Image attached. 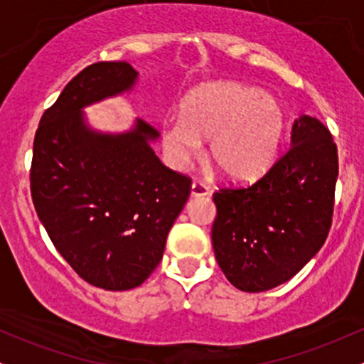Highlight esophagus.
I'll return each instance as SVG.
<instances>
[{
    "mask_svg": "<svg viewBox=\"0 0 364 364\" xmlns=\"http://www.w3.org/2000/svg\"><path fill=\"white\" fill-rule=\"evenodd\" d=\"M210 193V188L202 181H193L191 183V196H205Z\"/></svg>",
    "mask_w": 364,
    "mask_h": 364,
    "instance_id": "obj_1",
    "label": "esophagus"
}]
</instances>
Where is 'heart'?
Instances as JSON below:
<instances>
[{
  "mask_svg": "<svg viewBox=\"0 0 364 364\" xmlns=\"http://www.w3.org/2000/svg\"><path fill=\"white\" fill-rule=\"evenodd\" d=\"M287 118L274 95L237 82L203 83L186 95L181 118L162 124L161 145L174 169H186L208 140V159L232 181H255L277 159Z\"/></svg>",
  "mask_w": 364,
  "mask_h": 364,
  "instance_id": "1",
  "label": "heart"
}]
</instances>
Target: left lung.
<instances>
[{
  "label": "left lung",
  "mask_w": 364,
  "mask_h": 364,
  "mask_svg": "<svg viewBox=\"0 0 364 364\" xmlns=\"http://www.w3.org/2000/svg\"><path fill=\"white\" fill-rule=\"evenodd\" d=\"M339 159L323 123L299 116L291 147L255 185L220 188L212 246L228 281L245 292L294 277L327 240Z\"/></svg>",
  "instance_id": "obj_1"
}]
</instances>
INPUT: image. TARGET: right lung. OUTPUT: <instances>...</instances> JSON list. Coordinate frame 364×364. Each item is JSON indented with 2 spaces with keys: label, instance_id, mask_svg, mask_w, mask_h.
<instances>
[{
  "label": "right lung",
  "instance_id": "obj_1",
  "mask_svg": "<svg viewBox=\"0 0 364 364\" xmlns=\"http://www.w3.org/2000/svg\"><path fill=\"white\" fill-rule=\"evenodd\" d=\"M127 61L83 68L44 112L34 139L31 193L61 257L83 281L107 291L140 286L162 260L169 229L185 207L191 179L166 168L144 119L124 133H101L82 109L132 90Z\"/></svg>",
  "mask_w": 364,
  "mask_h": 364
}]
</instances>
